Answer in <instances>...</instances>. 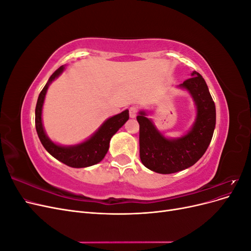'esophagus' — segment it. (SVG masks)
I'll list each match as a JSON object with an SVG mask.
<instances>
[{
	"label": "esophagus",
	"mask_w": 251,
	"mask_h": 251,
	"mask_svg": "<svg viewBox=\"0 0 251 251\" xmlns=\"http://www.w3.org/2000/svg\"><path fill=\"white\" fill-rule=\"evenodd\" d=\"M128 113H130V117L135 118L138 114V108L137 107H131L130 110H128Z\"/></svg>",
	"instance_id": "esophagus-1"
}]
</instances>
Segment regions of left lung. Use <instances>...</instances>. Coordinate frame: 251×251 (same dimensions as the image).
<instances>
[{
	"label": "left lung",
	"mask_w": 251,
	"mask_h": 251,
	"mask_svg": "<svg viewBox=\"0 0 251 251\" xmlns=\"http://www.w3.org/2000/svg\"><path fill=\"white\" fill-rule=\"evenodd\" d=\"M178 87L187 91L197 109L196 119L185 135L169 139L146 111H139L137 116L141 162L159 174L177 173L194 165L206 151L216 126V105L201 75L193 71L192 77Z\"/></svg>",
	"instance_id": "obj_1"
}]
</instances>
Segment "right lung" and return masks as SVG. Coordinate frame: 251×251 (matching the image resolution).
<instances>
[{
    "instance_id": "obj_1",
    "label": "right lung",
    "mask_w": 251,
    "mask_h": 251,
    "mask_svg": "<svg viewBox=\"0 0 251 251\" xmlns=\"http://www.w3.org/2000/svg\"><path fill=\"white\" fill-rule=\"evenodd\" d=\"M64 70L65 66H60L51 75L47 83L43 88L42 92L40 93L39 98H37L35 107V128L43 147L46 149L51 156L57 159L58 161L63 162L64 164L71 166V168H87V166L100 162L104 158L105 154L109 151L110 140L113 137V135L127 121L128 110H125L124 112L117 114V115L108 118L90 138L78 144H74V146H59V144L53 142L44 130L42 111L45 96H46L50 83L57 78Z\"/></svg>"
}]
</instances>
